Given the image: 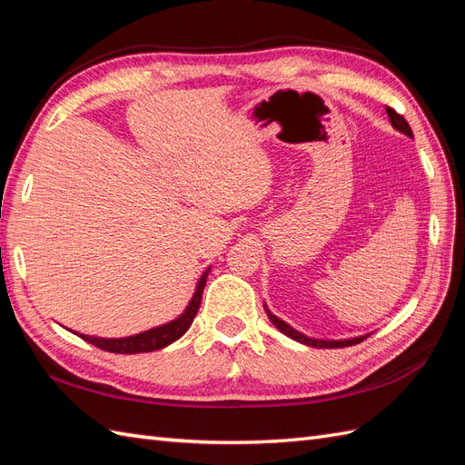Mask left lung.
<instances>
[{
  "mask_svg": "<svg viewBox=\"0 0 465 465\" xmlns=\"http://www.w3.org/2000/svg\"><path fill=\"white\" fill-rule=\"evenodd\" d=\"M385 112H388L390 122H391L393 127H396L398 132L406 134L408 137H413L410 124H408L406 120H403V117H401L398 112H393L391 107H385ZM265 313H268L270 322H272V323L275 325V328H278L282 333H285V335H288V338H292V340H295V341H300V343H303V345H310V348H348V345H355V343H360V341H363L365 338H368V335H360V338H351V340H318V338H308V335H303L302 331L293 330L290 323H285L283 320H280L278 315H273L268 308H265Z\"/></svg>",
  "mask_w": 465,
  "mask_h": 465,
  "instance_id": "left-lung-1",
  "label": "left lung"
}]
</instances>
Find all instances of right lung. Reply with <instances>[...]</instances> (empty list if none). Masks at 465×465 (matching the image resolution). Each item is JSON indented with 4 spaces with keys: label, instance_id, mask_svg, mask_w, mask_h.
<instances>
[{
    "label": "right lung",
    "instance_id": "add662e5",
    "mask_svg": "<svg viewBox=\"0 0 465 465\" xmlns=\"http://www.w3.org/2000/svg\"><path fill=\"white\" fill-rule=\"evenodd\" d=\"M210 272H212V268H207L202 273L200 282H197V285H195L193 298L190 300V303H187V308L183 310L180 318H175L163 325H157V328H152L147 331L130 335V338H94V335H84V333H80V338L85 340L87 343H94L95 348L112 351V353H143V351H155V350L165 348V345H170L175 340H180L182 335L190 330L195 313H197V310H200L202 293H203L205 282H207V273Z\"/></svg>",
    "mask_w": 465,
    "mask_h": 465
}]
</instances>
